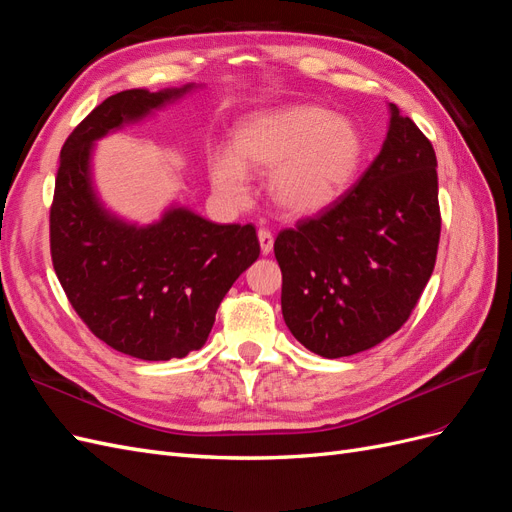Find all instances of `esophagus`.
<instances>
[{
    "label": "esophagus",
    "mask_w": 512,
    "mask_h": 512,
    "mask_svg": "<svg viewBox=\"0 0 512 512\" xmlns=\"http://www.w3.org/2000/svg\"><path fill=\"white\" fill-rule=\"evenodd\" d=\"M258 241H260V252L262 254H271V250H273V235L269 230H265V228H260L258 230Z\"/></svg>",
    "instance_id": "1"
}]
</instances>
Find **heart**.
I'll return each instance as SVG.
<instances>
[{"label": "heart", "instance_id": "obj_1", "mask_svg": "<svg viewBox=\"0 0 512 512\" xmlns=\"http://www.w3.org/2000/svg\"><path fill=\"white\" fill-rule=\"evenodd\" d=\"M363 149L359 128L327 108H271L239 123L232 153H215L211 181L230 203H243L250 194L247 170L269 175L271 203L290 218H312L350 190Z\"/></svg>", "mask_w": 512, "mask_h": 512}]
</instances>
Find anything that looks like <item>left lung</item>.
I'll list each match as a JSON object with an SVG mask.
<instances>
[{"label": "left lung", "instance_id": "obj_1", "mask_svg": "<svg viewBox=\"0 0 512 512\" xmlns=\"http://www.w3.org/2000/svg\"><path fill=\"white\" fill-rule=\"evenodd\" d=\"M382 149L337 203L282 230L286 327L307 350L339 359L378 346L425 290L440 241L436 151L389 104Z\"/></svg>", "mask_w": 512, "mask_h": 512}]
</instances>
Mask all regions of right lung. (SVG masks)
Listing matches in <instances>:
<instances>
[{"label":"right lung","mask_w":512,"mask_h":512,"mask_svg":"<svg viewBox=\"0 0 512 512\" xmlns=\"http://www.w3.org/2000/svg\"><path fill=\"white\" fill-rule=\"evenodd\" d=\"M198 85L128 89L96 106L61 149L51 256L68 301L106 346L143 361L205 346L215 312L260 254L252 224H215L170 205L151 224L119 218L94 181L100 138L151 117Z\"/></svg>","instance_id":"1"}]
</instances>
